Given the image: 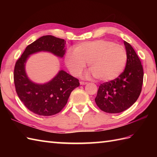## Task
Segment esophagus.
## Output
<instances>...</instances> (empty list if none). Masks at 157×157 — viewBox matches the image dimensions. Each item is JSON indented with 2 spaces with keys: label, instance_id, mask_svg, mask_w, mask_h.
<instances>
[{
  "label": "esophagus",
  "instance_id": "34e87169",
  "mask_svg": "<svg viewBox=\"0 0 157 157\" xmlns=\"http://www.w3.org/2000/svg\"><path fill=\"white\" fill-rule=\"evenodd\" d=\"M79 84H80V85H86V84H87V82L81 81L80 82H79Z\"/></svg>",
  "mask_w": 157,
  "mask_h": 157
}]
</instances>
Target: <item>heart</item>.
Listing matches in <instances>:
<instances>
[{
  "instance_id": "b5f03b06",
  "label": "heart",
  "mask_w": 157,
  "mask_h": 157,
  "mask_svg": "<svg viewBox=\"0 0 157 157\" xmlns=\"http://www.w3.org/2000/svg\"><path fill=\"white\" fill-rule=\"evenodd\" d=\"M73 50L66 53L65 63L74 76L81 74L88 62L90 69L88 75H93L99 81L109 82L117 78L126 65L125 48L109 40L84 42L77 44Z\"/></svg>"
}]
</instances>
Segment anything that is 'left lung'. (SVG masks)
<instances>
[{
    "instance_id": "1",
    "label": "left lung",
    "mask_w": 157,
    "mask_h": 157,
    "mask_svg": "<svg viewBox=\"0 0 157 157\" xmlns=\"http://www.w3.org/2000/svg\"><path fill=\"white\" fill-rule=\"evenodd\" d=\"M127 63L124 71L116 79L100 85L95 98L104 112L118 113L125 111L137 101L142 91L144 71L134 49L124 41Z\"/></svg>"
}]
</instances>
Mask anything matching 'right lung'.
Here are the masks:
<instances>
[{
  "label": "right lung",
  "instance_id": "right-lung-1",
  "mask_svg": "<svg viewBox=\"0 0 157 157\" xmlns=\"http://www.w3.org/2000/svg\"><path fill=\"white\" fill-rule=\"evenodd\" d=\"M65 44L63 39L43 36L28 45L15 63L13 77L16 92L23 105L35 114L51 116L59 113L66 105L71 92L79 86L78 79L63 70L43 84L33 82L26 74L25 66L29 55L44 51L62 58Z\"/></svg>",
  "mask_w": 157,
  "mask_h": 157
}]
</instances>
